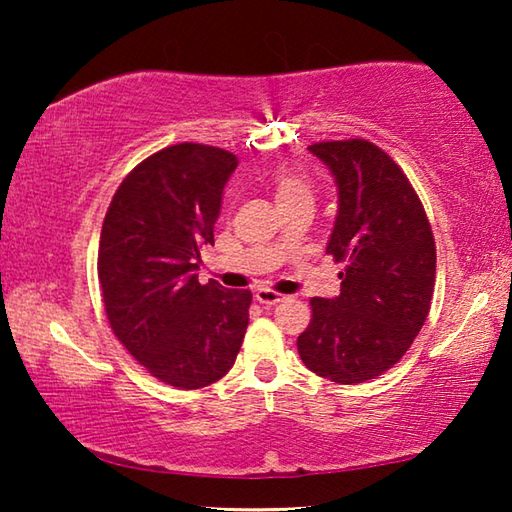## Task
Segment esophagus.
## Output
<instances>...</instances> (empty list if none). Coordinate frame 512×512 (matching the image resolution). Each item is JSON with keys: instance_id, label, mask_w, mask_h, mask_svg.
I'll list each match as a JSON object with an SVG mask.
<instances>
[{"instance_id": "esophagus-1", "label": "esophagus", "mask_w": 512, "mask_h": 512, "mask_svg": "<svg viewBox=\"0 0 512 512\" xmlns=\"http://www.w3.org/2000/svg\"><path fill=\"white\" fill-rule=\"evenodd\" d=\"M255 300L262 302V305H277V302L287 300V296H282V293L271 291V289H257L255 291Z\"/></svg>"}]
</instances>
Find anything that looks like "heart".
Here are the masks:
<instances>
[{
    "instance_id": "1",
    "label": "heart",
    "mask_w": 512,
    "mask_h": 512,
    "mask_svg": "<svg viewBox=\"0 0 512 512\" xmlns=\"http://www.w3.org/2000/svg\"><path fill=\"white\" fill-rule=\"evenodd\" d=\"M271 187L277 207L289 201H296V198L309 196V185L305 176L293 167H277L271 176Z\"/></svg>"
}]
</instances>
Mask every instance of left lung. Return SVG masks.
I'll use <instances>...</instances> for the list:
<instances>
[{"label":"left lung","instance_id":"8db88e82","mask_svg":"<svg viewBox=\"0 0 512 512\" xmlns=\"http://www.w3.org/2000/svg\"><path fill=\"white\" fill-rule=\"evenodd\" d=\"M339 189L327 255L343 264L341 293L311 298L298 352L318 377L363 384L391 370L429 316L436 241L427 212L391 155L368 140L309 146Z\"/></svg>","mask_w":512,"mask_h":512}]
</instances>
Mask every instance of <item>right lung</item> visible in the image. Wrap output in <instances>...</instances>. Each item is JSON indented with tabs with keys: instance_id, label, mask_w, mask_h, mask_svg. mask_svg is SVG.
I'll list each match as a JSON object with an SVG mask.
<instances>
[{
	"instance_id": "1",
	"label": "right lung",
	"mask_w": 512,
	"mask_h": 512,
	"mask_svg": "<svg viewBox=\"0 0 512 512\" xmlns=\"http://www.w3.org/2000/svg\"><path fill=\"white\" fill-rule=\"evenodd\" d=\"M237 155L183 142L149 155L121 180L103 219L99 284L119 343L180 391L219 381L235 363L253 293L201 284L221 194Z\"/></svg>"
}]
</instances>
